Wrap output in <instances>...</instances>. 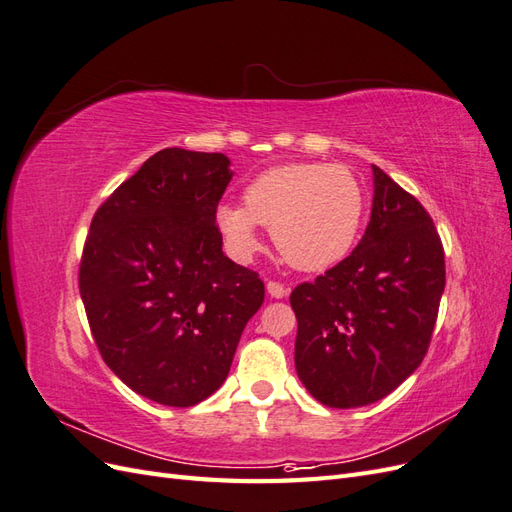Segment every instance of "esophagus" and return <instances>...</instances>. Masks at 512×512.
<instances>
[{
    "label": "esophagus",
    "instance_id": "1",
    "mask_svg": "<svg viewBox=\"0 0 512 512\" xmlns=\"http://www.w3.org/2000/svg\"><path fill=\"white\" fill-rule=\"evenodd\" d=\"M267 292L271 294L273 299H284L288 294V288H284V284H280V282H269Z\"/></svg>",
    "mask_w": 512,
    "mask_h": 512
}]
</instances>
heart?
Instances as JSON below:
<instances>
[{
  "label": "heart",
  "instance_id": "1",
  "mask_svg": "<svg viewBox=\"0 0 512 512\" xmlns=\"http://www.w3.org/2000/svg\"><path fill=\"white\" fill-rule=\"evenodd\" d=\"M243 205L222 203L213 213L232 256L250 260L260 247L258 226H265L288 265L316 273L335 267L352 250L365 198L346 166L292 162L252 179Z\"/></svg>",
  "mask_w": 512,
  "mask_h": 512
}]
</instances>
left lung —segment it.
<instances>
[{"instance_id": "1", "label": "left lung", "mask_w": 512, "mask_h": 512, "mask_svg": "<svg viewBox=\"0 0 512 512\" xmlns=\"http://www.w3.org/2000/svg\"><path fill=\"white\" fill-rule=\"evenodd\" d=\"M365 235L339 265L290 294L294 365L329 408H359L395 391L425 359L444 292V250L418 200L371 164Z\"/></svg>"}]
</instances>
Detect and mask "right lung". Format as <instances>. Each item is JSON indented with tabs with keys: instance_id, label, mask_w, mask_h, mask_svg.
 Returning a JSON list of instances; mask_svg holds the SVG:
<instances>
[{
	"instance_id": "add662e5",
	"label": "right lung",
	"mask_w": 512,
	"mask_h": 512,
	"mask_svg": "<svg viewBox=\"0 0 512 512\" xmlns=\"http://www.w3.org/2000/svg\"><path fill=\"white\" fill-rule=\"evenodd\" d=\"M232 175L224 153L168 147L91 220L79 269L91 333L113 374L162 406L220 389L265 301L258 273L222 252L215 228Z\"/></svg>"
}]
</instances>
